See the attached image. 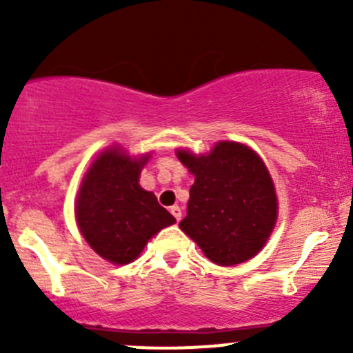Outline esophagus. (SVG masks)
<instances>
[{
  "mask_svg": "<svg viewBox=\"0 0 353 353\" xmlns=\"http://www.w3.org/2000/svg\"><path fill=\"white\" fill-rule=\"evenodd\" d=\"M170 213H172L174 215V219L177 220V222H179L181 220V216H183V212H181V208L177 205H174V206H170Z\"/></svg>",
  "mask_w": 353,
  "mask_h": 353,
  "instance_id": "obj_1",
  "label": "esophagus"
}]
</instances>
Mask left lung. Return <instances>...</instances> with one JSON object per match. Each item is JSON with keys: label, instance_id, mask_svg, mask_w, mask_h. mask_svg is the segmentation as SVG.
Segmentation results:
<instances>
[{"label": "left lung", "instance_id": "1", "mask_svg": "<svg viewBox=\"0 0 353 353\" xmlns=\"http://www.w3.org/2000/svg\"><path fill=\"white\" fill-rule=\"evenodd\" d=\"M177 157L194 174L183 232L216 265L248 261L276 222L275 188L263 160L234 141H220L210 155Z\"/></svg>", "mask_w": 353, "mask_h": 353}]
</instances>
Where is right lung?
Masks as SVG:
<instances>
[{
    "mask_svg": "<svg viewBox=\"0 0 353 353\" xmlns=\"http://www.w3.org/2000/svg\"><path fill=\"white\" fill-rule=\"evenodd\" d=\"M147 157L133 160L104 152L85 176L77 201L81 236L97 254L116 265L131 263L160 229L176 222L152 191L138 184Z\"/></svg>",
    "mask_w": 353,
    "mask_h": 353,
    "instance_id": "obj_1",
    "label": "right lung"
}]
</instances>
